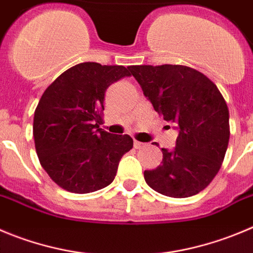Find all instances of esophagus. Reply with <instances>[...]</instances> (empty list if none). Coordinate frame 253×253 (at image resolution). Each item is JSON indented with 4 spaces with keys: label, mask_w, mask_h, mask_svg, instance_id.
I'll list each match as a JSON object with an SVG mask.
<instances>
[{
    "label": "esophagus",
    "mask_w": 253,
    "mask_h": 253,
    "mask_svg": "<svg viewBox=\"0 0 253 253\" xmlns=\"http://www.w3.org/2000/svg\"><path fill=\"white\" fill-rule=\"evenodd\" d=\"M133 146H134V148H137V150H140V148L145 147L146 143H142V142H140V141H136V140H134Z\"/></svg>",
    "instance_id": "esophagus-1"
}]
</instances>
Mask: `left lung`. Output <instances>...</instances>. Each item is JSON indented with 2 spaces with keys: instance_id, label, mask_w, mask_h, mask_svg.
I'll return each instance as SVG.
<instances>
[{
  "instance_id": "obj_1",
  "label": "left lung",
  "mask_w": 253,
  "mask_h": 253,
  "mask_svg": "<svg viewBox=\"0 0 253 253\" xmlns=\"http://www.w3.org/2000/svg\"><path fill=\"white\" fill-rule=\"evenodd\" d=\"M128 68L156 112L178 129L176 147L162 148L161 165L143 173L147 185L174 198L205 190L221 169L230 140V113L219 89L187 66Z\"/></svg>"
}]
</instances>
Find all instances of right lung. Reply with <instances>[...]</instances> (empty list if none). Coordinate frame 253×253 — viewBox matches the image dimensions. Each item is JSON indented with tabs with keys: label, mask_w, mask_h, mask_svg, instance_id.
Here are the masks:
<instances>
[{
	"label": "right lung",
	"mask_w": 253,
	"mask_h": 253,
	"mask_svg": "<svg viewBox=\"0 0 253 253\" xmlns=\"http://www.w3.org/2000/svg\"><path fill=\"white\" fill-rule=\"evenodd\" d=\"M126 76L131 75L124 66L79 63L42 94L35 111V146L41 166L63 190L89 193L108 186L133 147L128 134L100 128L106 89Z\"/></svg>",
	"instance_id": "right-lung-1"
}]
</instances>
